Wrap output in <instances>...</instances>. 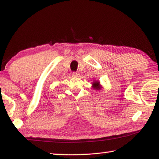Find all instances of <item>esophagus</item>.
I'll use <instances>...</instances> for the list:
<instances>
[{"label":"esophagus","instance_id":"obj_1","mask_svg":"<svg viewBox=\"0 0 159 159\" xmlns=\"http://www.w3.org/2000/svg\"><path fill=\"white\" fill-rule=\"evenodd\" d=\"M72 77H79L80 73L78 72H73L72 73Z\"/></svg>","mask_w":159,"mask_h":159}]
</instances>
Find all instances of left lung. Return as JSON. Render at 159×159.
<instances>
[{
  "label": "left lung",
  "instance_id": "left-lung-1",
  "mask_svg": "<svg viewBox=\"0 0 159 159\" xmlns=\"http://www.w3.org/2000/svg\"><path fill=\"white\" fill-rule=\"evenodd\" d=\"M93 88H95V89H100V87H99V82H93Z\"/></svg>",
  "mask_w": 159,
  "mask_h": 159
}]
</instances>
